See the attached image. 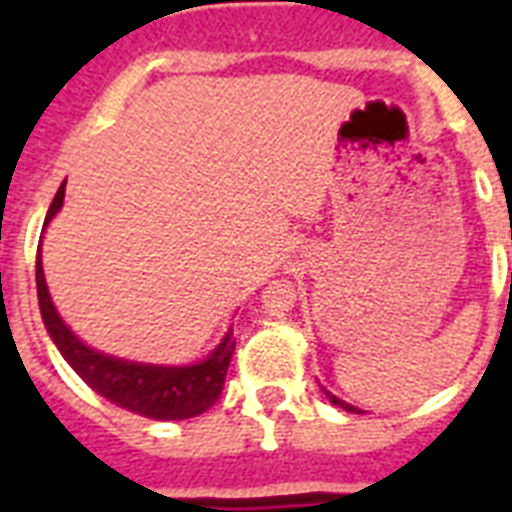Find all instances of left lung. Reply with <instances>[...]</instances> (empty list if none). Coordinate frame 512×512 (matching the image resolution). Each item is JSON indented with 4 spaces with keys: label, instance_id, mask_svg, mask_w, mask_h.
<instances>
[{
    "label": "left lung",
    "instance_id": "obj_1",
    "mask_svg": "<svg viewBox=\"0 0 512 512\" xmlns=\"http://www.w3.org/2000/svg\"><path fill=\"white\" fill-rule=\"evenodd\" d=\"M327 396H329V401H332V404H335V406H340V409H345V412H356V409H353V406H350V404H345V401H340V398H337V396H332V393H327Z\"/></svg>",
    "mask_w": 512,
    "mask_h": 512
}]
</instances>
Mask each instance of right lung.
<instances>
[{"label": "right lung", "mask_w": 512, "mask_h": 512, "mask_svg": "<svg viewBox=\"0 0 512 512\" xmlns=\"http://www.w3.org/2000/svg\"><path fill=\"white\" fill-rule=\"evenodd\" d=\"M63 196H66V183L60 185L58 193H55V199L47 209V217H44V225L50 223L55 212L63 207ZM36 295H39L44 327L63 353V358L95 393L108 398L111 404L140 414V417H151V420H188V417H199V414L207 412L223 393L225 374H228V364H231L233 348H236L231 332L201 364H135V361H122V358L92 350L63 324L55 305H52L50 292H47V281H44L42 271V249H36Z\"/></svg>", "instance_id": "1"}]
</instances>
